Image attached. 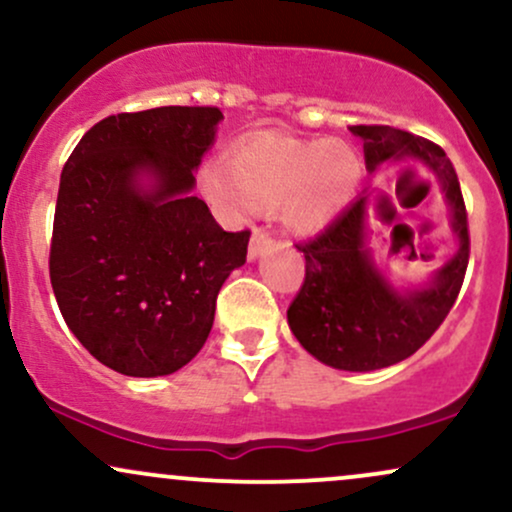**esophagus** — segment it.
<instances>
[{
  "label": "esophagus",
  "mask_w": 512,
  "mask_h": 512,
  "mask_svg": "<svg viewBox=\"0 0 512 512\" xmlns=\"http://www.w3.org/2000/svg\"><path fill=\"white\" fill-rule=\"evenodd\" d=\"M272 243H274L272 233H267V231H264V228H255V231H252L250 245H248V257H250V260H255V257H260L264 250L272 248Z\"/></svg>",
  "instance_id": "1"
}]
</instances>
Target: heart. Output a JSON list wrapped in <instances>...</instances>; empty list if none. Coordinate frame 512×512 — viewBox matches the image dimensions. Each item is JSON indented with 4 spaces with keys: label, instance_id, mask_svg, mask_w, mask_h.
<instances>
[{
    "label": "heart",
    "instance_id": "heart-1",
    "mask_svg": "<svg viewBox=\"0 0 512 512\" xmlns=\"http://www.w3.org/2000/svg\"><path fill=\"white\" fill-rule=\"evenodd\" d=\"M361 182V158L344 142H298L255 134L231 146L226 163L199 173L204 197L226 211L276 209L293 233L310 236L337 219Z\"/></svg>",
    "mask_w": 512,
    "mask_h": 512
}]
</instances>
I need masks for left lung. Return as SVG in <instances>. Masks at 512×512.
<instances>
[{"label": "left lung", "mask_w": 512, "mask_h": 512, "mask_svg": "<svg viewBox=\"0 0 512 512\" xmlns=\"http://www.w3.org/2000/svg\"><path fill=\"white\" fill-rule=\"evenodd\" d=\"M363 142L368 170L385 161L416 158L443 182L460 250L426 289L397 293L370 264L366 197L349 204L315 238L296 243L305 279L289 305V327L308 354L339 370H378L419 351L443 325L460 296L469 262L467 207L455 168L438 144L387 125L351 127Z\"/></svg>", "instance_id": "1"}]
</instances>
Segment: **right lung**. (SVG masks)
I'll return each instance as SVG.
<instances>
[{"instance_id": "1", "label": "right lung", "mask_w": 512, "mask_h": 512, "mask_svg": "<svg viewBox=\"0 0 512 512\" xmlns=\"http://www.w3.org/2000/svg\"><path fill=\"white\" fill-rule=\"evenodd\" d=\"M221 120L214 105L110 115L62 168L52 291L88 354L122 375L156 378L190 363L223 281L248 257L250 231H223L190 195ZM142 169L157 180L151 196L136 187Z\"/></svg>"}]
</instances>
